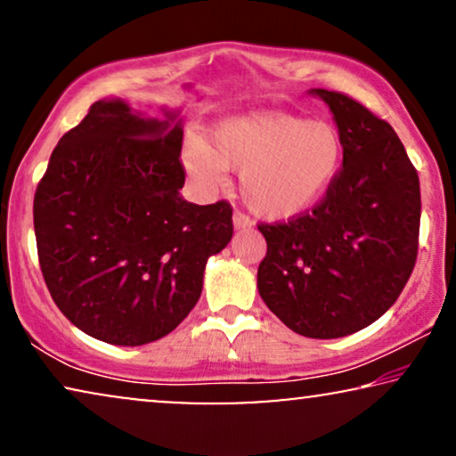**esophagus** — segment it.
I'll return each instance as SVG.
<instances>
[{"instance_id": "34e87169", "label": "esophagus", "mask_w": 456, "mask_h": 456, "mask_svg": "<svg viewBox=\"0 0 456 456\" xmlns=\"http://www.w3.org/2000/svg\"><path fill=\"white\" fill-rule=\"evenodd\" d=\"M232 222H234V228L240 230V228H251V217H248L247 214H242V211H234L232 216Z\"/></svg>"}]
</instances>
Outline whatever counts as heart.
<instances>
[{
  "label": "heart",
  "mask_w": 456,
  "mask_h": 456,
  "mask_svg": "<svg viewBox=\"0 0 456 456\" xmlns=\"http://www.w3.org/2000/svg\"><path fill=\"white\" fill-rule=\"evenodd\" d=\"M342 159L338 126L282 111L224 122L205 145L192 141L183 151L189 176L208 192L224 184V170L240 172L248 209L270 220H289L314 208L338 176Z\"/></svg>",
  "instance_id": "heart-1"
}]
</instances>
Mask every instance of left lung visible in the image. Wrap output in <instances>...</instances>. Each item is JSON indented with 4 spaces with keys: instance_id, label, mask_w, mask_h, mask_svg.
Returning a JSON list of instances; mask_svg holds the SVG:
<instances>
[{
    "instance_id": "8db88e82",
    "label": "left lung",
    "mask_w": 456,
    "mask_h": 456,
    "mask_svg": "<svg viewBox=\"0 0 456 456\" xmlns=\"http://www.w3.org/2000/svg\"><path fill=\"white\" fill-rule=\"evenodd\" d=\"M345 139L338 176L289 222L257 224L267 253L257 289L273 315L307 338L359 332L388 311L419 247V176L395 128L357 99L315 89Z\"/></svg>"
}]
</instances>
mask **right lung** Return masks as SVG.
<instances>
[{
	"instance_id": "right-lung-1",
	"label": "right lung",
	"mask_w": 456,
	"mask_h": 456,
	"mask_svg": "<svg viewBox=\"0 0 456 456\" xmlns=\"http://www.w3.org/2000/svg\"><path fill=\"white\" fill-rule=\"evenodd\" d=\"M95 102L61 136L37 184V253L53 303L78 330L120 346L170 334L232 239L228 201L180 197L183 126Z\"/></svg>"
}]
</instances>
